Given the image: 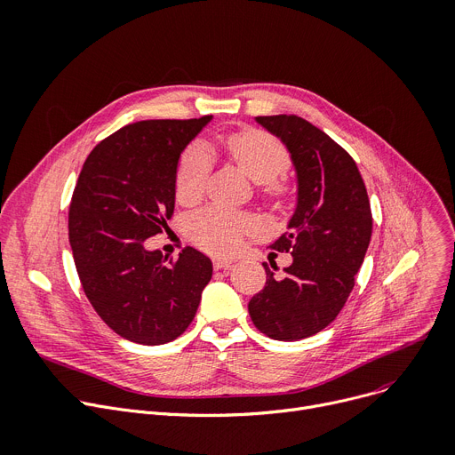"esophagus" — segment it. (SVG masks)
<instances>
[{"instance_id": "obj_1", "label": "esophagus", "mask_w": 455, "mask_h": 455, "mask_svg": "<svg viewBox=\"0 0 455 455\" xmlns=\"http://www.w3.org/2000/svg\"><path fill=\"white\" fill-rule=\"evenodd\" d=\"M228 267H230V261H228V259H223V258H216V259H214V268H216V270L228 268Z\"/></svg>"}]
</instances>
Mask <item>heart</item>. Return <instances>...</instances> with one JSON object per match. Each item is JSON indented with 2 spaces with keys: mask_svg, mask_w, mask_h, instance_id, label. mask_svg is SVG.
<instances>
[{
  "mask_svg": "<svg viewBox=\"0 0 455 455\" xmlns=\"http://www.w3.org/2000/svg\"><path fill=\"white\" fill-rule=\"evenodd\" d=\"M227 156L254 183L270 196H282L285 187L278 177L289 168V154L283 144L259 130H243L230 135L225 142ZM210 170V154L204 144L194 142L180 156L175 172V197L196 203L204 188ZM254 228L249 216L225 206H206L188 220V234L194 243L212 254H232L243 237Z\"/></svg>",
  "mask_w": 455,
  "mask_h": 455,
  "instance_id": "heart-1",
  "label": "heart"
}]
</instances>
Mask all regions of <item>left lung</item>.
Here are the masks:
<instances>
[{"instance_id":"left-lung-1","label":"left lung","mask_w":455,"mask_h":455,"mask_svg":"<svg viewBox=\"0 0 455 455\" xmlns=\"http://www.w3.org/2000/svg\"><path fill=\"white\" fill-rule=\"evenodd\" d=\"M287 148L296 172V208L272 249L291 252L278 276L249 301L254 325L267 337L294 342L316 335L339 316L371 239V208L347 151L296 115L256 116ZM276 270V268H275Z\"/></svg>"}]
</instances>
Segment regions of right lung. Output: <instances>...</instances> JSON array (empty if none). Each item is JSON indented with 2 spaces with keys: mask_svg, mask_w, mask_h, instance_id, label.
Returning <instances> with one entry per match:
<instances>
[{
  "mask_svg": "<svg viewBox=\"0 0 455 455\" xmlns=\"http://www.w3.org/2000/svg\"><path fill=\"white\" fill-rule=\"evenodd\" d=\"M212 115L140 120L85 159L69 206V243L84 292L126 340L159 346L183 335L212 278V261L187 247L175 261L148 251L168 228L179 157Z\"/></svg>",
  "mask_w": 455,
  "mask_h": 455,
  "instance_id": "1",
  "label": "right lung"
}]
</instances>
